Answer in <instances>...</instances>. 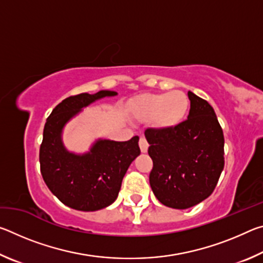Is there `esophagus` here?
Segmentation results:
<instances>
[{
    "label": "esophagus",
    "instance_id": "esophagus-1",
    "mask_svg": "<svg viewBox=\"0 0 263 263\" xmlns=\"http://www.w3.org/2000/svg\"><path fill=\"white\" fill-rule=\"evenodd\" d=\"M139 147H140V151H141L142 153L147 152V149H148V142H147V140L145 139L144 137L140 138V140H139Z\"/></svg>",
    "mask_w": 263,
    "mask_h": 263
}]
</instances>
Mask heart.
Here are the masks:
<instances>
[{
    "label": "heart",
    "mask_w": 263,
    "mask_h": 263,
    "mask_svg": "<svg viewBox=\"0 0 263 263\" xmlns=\"http://www.w3.org/2000/svg\"><path fill=\"white\" fill-rule=\"evenodd\" d=\"M189 108L188 95L184 91L173 90L139 96L132 102L131 112L138 121H152L157 128L169 130L184 121Z\"/></svg>",
    "instance_id": "heart-1"
}]
</instances>
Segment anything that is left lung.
<instances>
[{"label": "left lung", "instance_id": "left-lung-1", "mask_svg": "<svg viewBox=\"0 0 263 263\" xmlns=\"http://www.w3.org/2000/svg\"><path fill=\"white\" fill-rule=\"evenodd\" d=\"M188 97L186 121L169 130L145 131L153 160L151 188L173 209H188L208 198L224 169V135L215 110L193 91Z\"/></svg>", "mask_w": 263, "mask_h": 263}]
</instances>
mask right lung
<instances>
[{"instance_id":"right-lung-1","label":"right lung","mask_w":263,"mask_h":263,"mask_svg":"<svg viewBox=\"0 0 263 263\" xmlns=\"http://www.w3.org/2000/svg\"><path fill=\"white\" fill-rule=\"evenodd\" d=\"M116 95V91L100 90L67 97L46 119L39 151L43 179L60 202L75 210L97 211L111 205L118 197L126 171L140 154L138 136L127 141L100 138L86 153L70 152L62 141L66 124L83 108Z\"/></svg>"}]
</instances>
